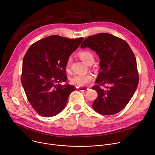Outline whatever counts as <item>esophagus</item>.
Wrapping results in <instances>:
<instances>
[{"label":"esophagus","mask_w":155,"mask_h":155,"mask_svg":"<svg viewBox=\"0 0 155 155\" xmlns=\"http://www.w3.org/2000/svg\"><path fill=\"white\" fill-rule=\"evenodd\" d=\"M77 88H78L80 91H86L88 90V88L82 87H77Z\"/></svg>","instance_id":"34e87169"}]
</instances>
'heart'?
I'll return each mask as SVG.
<instances>
[{
    "mask_svg": "<svg viewBox=\"0 0 155 155\" xmlns=\"http://www.w3.org/2000/svg\"><path fill=\"white\" fill-rule=\"evenodd\" d=\"M78 57L84 62L89 64L94 61V55L93 53L88 50H82L78 52ZM70 63L71 60L68 59L65 64V70L67 72L70 71ZM94 76L91 74H75L69 78L70 83L77 87H83L94 80Z\"/></svg>",
    "mask_w": 155,
    "mask_h": 155,
    "instance_id": "obj_1",
    "label": "heart"
}]
</instances>
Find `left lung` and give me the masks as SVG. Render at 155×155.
<instances>
[{
    "mask_svg": "<svg viewBox=\"0 0 155 155\" xmlns=\"http://www.w3.org/2000/svg\"><path fill=\"white\" fill-rule=\"evenodd\" d=\"M87 47L101 59V71L92 87L97 93L92 107L102 115L116 114L128 104L138 85L135 56L125 41L109 33L88 36L81 45Z\"/></svg>",
    "mask_w": 155,
    "mask_h": 155,
    "instance_id": "8db88e82",
    "label": "left lung"
}]
</instances>
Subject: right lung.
Here are the masks:
<instances>
[{
    "label": "right lung",
    "mask_w": 155,
    "mask_h": 155,
    "mask_svg": "<svg viewBox=\"0 0 155 155\" xmlns=\"http://www.w3.org/2000/svg\"><path fill=\"white\" fill-rule=\"evenodd\" d=\"M52 35L31 45L23 60L21 80L27 99L37 113L54 116L62 110L74 86L61 85L67 80L65 64L83 41Z\"/></svg>",
    "instance_id": "1"
}]
</instances>
